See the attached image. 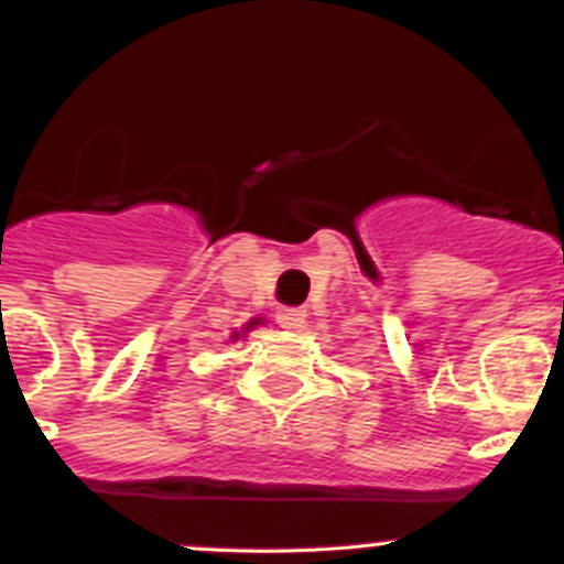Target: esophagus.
<instances>
[{"instance_id":"34e87169","label":"esophagus","mask_w":564,"mask_h":564,"mask_svg":"<svg viewBox=\"0 0 564 564\" xmlns=\"http://www.w3.org/2000/svg\"><path fill=\"white\" fill-rule=\"evenodd\" d=\"M279 324L285 326V329H302L304 321H307V310L304 307H282L276 313Z\"/></svg>"}]
</instances>
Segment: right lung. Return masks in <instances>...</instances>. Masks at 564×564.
Masks as SVG:
<instances>
[{
    "mask_svg": "<svg viewBox=\"0 0 564 564\" xmlns=\"http://www.w3.org/2000/svg\"><path fill=\"white\" fill-rule=\"evenodd\" d=\"M260 324H262V318H251L249 324L243 326V329L235 332V335H232V343H235V340H240V337H246V332H251V329H254V326H260Z\"/></svg>",
    "mask_w": 564,
    "mask_h": 564,
    "instance_id": "1",
    "label": "right lung"
}]
</instances>
